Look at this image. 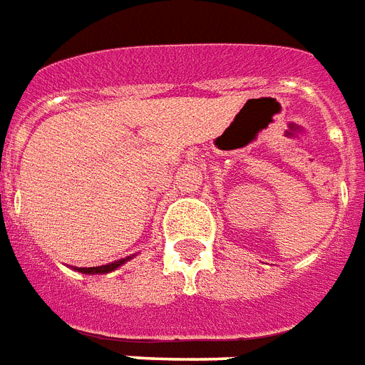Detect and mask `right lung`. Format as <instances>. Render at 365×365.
Segmentation results:
<instances>
[{"label":"right lung","instance_id":"1","mask_svg":"<svg viewBox=\"0 0 365 365\" xmlns=\"http://www.w3.org/2000/svg\"><path fill=\"white\" fill-rule=\"evenodd\" d=\"M124 262H126V260H118V262L105 264V266H96V268H78V272H82V274H107V272H113V269H116Z\"/></svg>","mask_w":365,"mask_h":365}]
</instances>
